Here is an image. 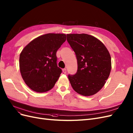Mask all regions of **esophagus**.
<instances>
[{"instance_id":"34e87169","label":"esophagus","mask_w":133,"mask_h":133,"mask_svg":"<svg viewBox=\"0 0 133 133\" xmlns=\"http://www.w3.org/2000/svg\"><path fill=\"white\" fill-rule=\"evenodd\" d=\"M62 71H63V72L64 73V74H66V69H63Z\"/></svg>"}]
</instances>
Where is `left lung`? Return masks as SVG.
<instances>
[{"instance_id":"1","label":"left lung","mask_w":133,"mask_h":133,"mask_svg":"<svg viewBox=\"0 0 133 133\" xmlns=\"http://www.w3.org/2000/svg\"><path fill=\"white\" fill-rule=\"evenodd\" d=\"M66 36L77 61L76 73L68 75L72 88L81 95H94L103 88L110 74L111 55L104 44L94 36L85 34Z\"/></svg>"}]
</instances>
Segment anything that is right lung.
<instances>
[{"label": "right lung", "mask_w": 133, "mask_h": 133, "mask_svg": "<svg viewBox=\"0 0 133 133\" xmlns=\"http://www.w3.org/2000/svg\"><path fill=\"white\" fill-rule=\"evenodd\" d=\"M66 38L65 34H47L24 47L19 58L21 75L25 84L36 92L51 90L62 73L56 53Z\"/></svg>", "instance_id": "right-lung-1"}]
</instances>
